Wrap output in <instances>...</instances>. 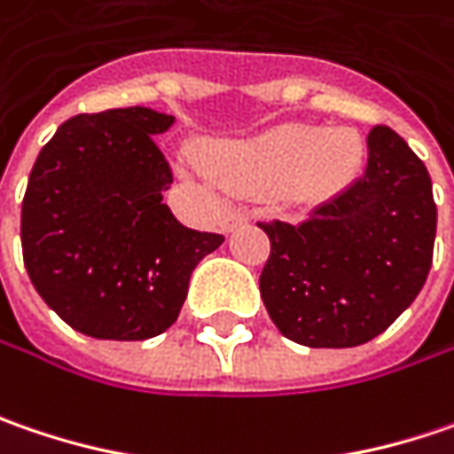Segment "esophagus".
Masks as SVG:
<instances>
[{"label": "esophagus", "instance_id": "1", "mask_svg": "<svg viewBox=\"0 0 454 454\" xmlns=\"http://www.w3.org/2000/svg\"><path fill=\"white\" fill-rule=\"evenodd\" d=\"M245 222H247V212H245V209H230V212L224 215V219H222V230H224V232H232V230L242 227Z\"/></svg>", "mask_w": 454, "mask_h": 454}]
</instances>
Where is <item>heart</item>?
Wrapping results in <instances>:
<instances>
[{"mask_svg":"<svg viewBox=\"0 0 454 454\" xmlns=\"http://www.w3.org/2000/svg\"><path fill=\"white\" fill-rule=\"evenodd\" d=\"M363 155V140L352 129L291 122L215 145L207 155V168L238 193H268L284 186L294 196L317 199L348 186Z\"/></svg>","mask_w":454,"mask_h":454,"instance_id":"1","label":"heart"}]
</instances>
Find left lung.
Returning <instances> with one entry per match:
<instances>
[{
  "instance_id": "left-lung-1",
  "label": "left lung",
  "mask_w": 454,
  "mask_h": 454,
  "mask_svg": "<svg viewBox=\"0 0 454 454\" xmlns=\"http://www.w3.org/2000/svg\"><path fill=\"white\" fill-rule=\"evenodd\" d=\"M270 239L261 296L281 334L306 348H355L419 296L437 235L432 178L391 127L368 132V166L304 222H258Z\"/></svg>"
}]
</instances>
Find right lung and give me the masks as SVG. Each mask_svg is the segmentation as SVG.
I'll use <instances>...</instances> for the list:
<instances>
[{
	"mask_svg": "<svg viewBox=\"0 0 454 454\" xmlns=\"http://www.w3.org/2000/svg\"><path fill=\"white\" fill-rule=\"evenodd\" d=\"M145 106L76 114L43 145L22 199V258L43 301L81 334L150 340L178 319L189 278L224 238L163 204L173 168Z\"/></svg>",
	"mask_w": 454,
	"mask_h": 454,
	"instance_id": "obj_1",
	"label": "right lung"
}]
</instances>
